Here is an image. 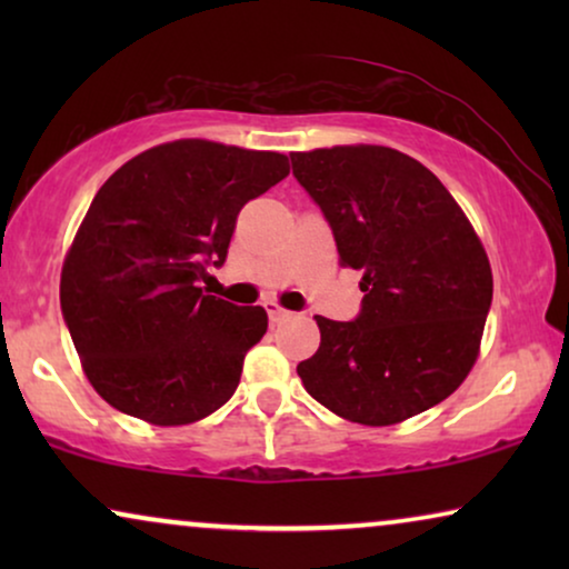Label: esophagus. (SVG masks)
<instances>
[{"instance_id":"34e87169","label":"esophagus","mask_w":569,"mask_h":569,"mask_svg":"<svg viewBox=\"0 0 569 569\" xmlns=\"http://www.w3.org/2000/svg\"><path fill=\"white\" fill-rule=\"evenodd\" d=\"M267 313H269V321L271 323H279V321H284L287 316H290V310H284L282 306H277V302H267Z\"/></svg>"}]
</instances>
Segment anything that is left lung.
Masks as SVG:
<instances>
[{"label": "left lung", "instance_id": "8db88e82", "mask_svg": "<svg viewBox=\"0 0 569 569\" xmlns=\"http://www.w3.org/2000/svg\"><path fill=\"white\" fill-rule=\"evenodd\" d=\"M290 160L365 292L355 321L316 316L321 347L298 365L306 391L370 427L448 399L477 360L492 306V269L461 207L432 170L391 147Z\"/></svg>", "mask_w": 569, "mask_h": 569}]
</instances>
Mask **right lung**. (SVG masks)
I'll return each mask as SVG.
<instances>
[{"label": "right lung", "mask_w": 569, "mask_h": 569, "mask_svg": "<svg viewBox=\"0 0 569 569\" xmlns=\"http://www.w3.org/2000/svg\"><path fill=\"white\" fill-rule=\"evenodd\" d=\"M287 173L279 152L178 139L100 186L61 269V316L113 409L173 427L236 393L267 310L207 295L199 279L228 259L240 209Z\"/></svg>", "instance_id": "1"}]
</instances>
